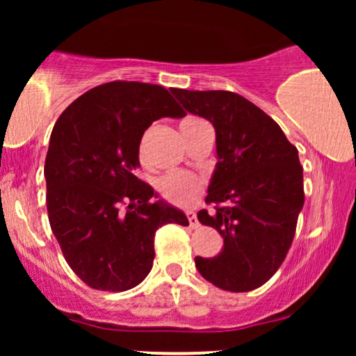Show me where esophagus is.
Here are the masks:
<instances>
[{"label": "esophagus", "mask_w": 356, "mask_h": 356, "mask_svg": "<svg viewBox=\"0 0 356 356\" xmlns=\"http://www.w3.org/2000/svg\"><path fill=\"white\" fill-rule=\"evenodd\" d=\"M186 216H187V219H189V224L192 227H197V216H195V212L194 211H187L186 212Z\"/></svg>", "instance_id": "34e87169"}]
</instances>
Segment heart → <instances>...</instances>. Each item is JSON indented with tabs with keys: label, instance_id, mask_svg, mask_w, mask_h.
Instances as JSON below:
<instances>
[{
	"label": "heart",
	"instance_id": "1",
	"mask_svg": "<svg viewBox=\"0 0 356 356\" xmlns=\"http://www.w3.org/2000/svg\"><path fill=\"white\" fill-rule=\"evenodd\" d=\"M197 122L201 120L199 118H186L181 124V130L197 124ZM157 189L165 201L177 204V206H189L202 192V181L192 174L172 172L159 181Z\"/></svg>",
	"mask_w": 356,
	"mask_h": 356
}]
</instances>
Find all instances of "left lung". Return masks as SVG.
<instances>
[{
  "instance_id": "obj_1",
  "label": "left lung",
  "mask_w": 356,
  "mask_h": 356,
  "mask_svg": "<svg viewBox=\"0 0 356 356\" xmlns=\"http://www.w3.org/2000/svg\"><path fill=\"white\" fill-rule=\"evenodd\" d=\"M182 107L216 129L218 164L204 226L219 231L224 248L214 257H195L204 280L220 289L244 293L277 271L291 248L305 204L303 167L298 149L281 127L252 102L227 90L172 88Z\"/></svg>"
}]
</instances>
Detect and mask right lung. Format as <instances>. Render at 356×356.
<instances>
[{
	"instance_id": "right-lung-1",
	"label": "right lung",
	"mask_w": 356,
	"mask_h": 356,
	"mask_svg": "<svg viewBox=\"0 0 356 356\" xmlns=\"http://www.w3.org/2000/svg\"><path fill=\"white\" fill-rule=\"evenodd\" d=\"M186 112L161 85L108 81L65 108L50 137L44 177L50 226L68 266L90 288L127 291L154 264V236L182 211L157 197L136 170L142 136Z\"/></svg>"
}]
</instances>
